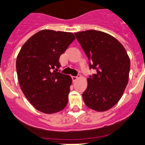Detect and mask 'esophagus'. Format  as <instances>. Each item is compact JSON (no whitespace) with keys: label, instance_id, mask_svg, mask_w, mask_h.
Wrapping results in <instances>:
<instances>
[{"label":"esophagus","instance_id":"1","mask_svg":"<svg viewBox=\"0 0 145 145\" xmlns=\"http://www.w3.org/2000/svg\"><path fill=\"white\" fill-rule=\"evenodd\" d=\"M79 78H80V76H72V79L73 81H76L77 80L79 79Z\"/></svg>","mask_w":145,"mask_h":145}]
</instances>
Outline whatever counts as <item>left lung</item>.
Listing matches in <instances>:
<instances>
[{
  "instance_id": "left-lung-1",
  "label": "left lung",
  "mask_w": 145,
  "mask_h": 145,
  "mask_svg": "<svg viewBox=\"0 0 145 145\" xmlns=\"http://www.w3.org/2000/svg\"><path fill=\"white\" fill-rule=\"evenodd\" d=\"M75 34L90 61V69L96 70L87 79L85 104L99 112L108 111L119 102L128 83L129 55L124 46L107 33L87 30Z\"/></svg>"
}]
</instances>
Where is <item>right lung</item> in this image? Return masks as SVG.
Returning a JSON list of instances; mask_svg holds the SVG:
<instances>
[{
    "label": "right lung",
    "instance_id": "obj_1",
    "mask_svg": "<svg viewBox=\"0 0 145 145\" xmlns=\"http://www.w3.org/2000/svg\"><path fill=\"white\" fill-rule=\"evenodd\" d=\"M75 37L71 32L44 29L22 46L16 59L21 91L36 109L44 114L65 108L72 85L70 75L58 72L59 57Z\"/></svg>",
    "mask_w": 145,
    "mask_h": 145
}]
</instances>
